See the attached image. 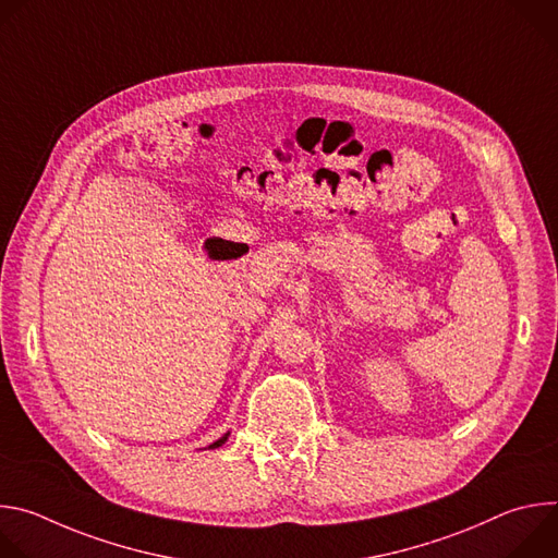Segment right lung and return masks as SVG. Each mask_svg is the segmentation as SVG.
<instances>
[{"instance_id": "obj_1", "label": "right lung", "mask_w": 558, "mask_h": 558, "mask_svg": "<svg viewBox=\"0 0 558 558\" xmlns=\"http://www.w3.org/2000/svg\"><path fill=\"white\" fill-rule=\"evenodd\" d=\"M227 437H229V433H225V435H222V437H220V439H218V441H214V444H211V446H209V448H218V446H222V444H225V441H227Z\"/></svg>"}]
</instances>
